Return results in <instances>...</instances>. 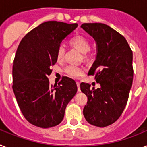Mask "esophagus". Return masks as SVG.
<instances>
[{"label": "esophagus", "mask_w": 147, "mask_h": 147, "mask_svg": "<svg viewBox=\"0 0 147 147\" xmlns=\"http://www.w3.org/2000/svg\"><path fill=\"white\" fill-rule=\"evenodd\" d=\"M76 86H77V90L78 92H80V82H76Z\"/></svg>", "instance_id": "1"}]
</instances>
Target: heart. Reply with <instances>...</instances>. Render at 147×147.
I'll use <instances>...</instances> for the list:
<instances>
[{"mask_svg": "<svg viewBox=\"0 0 147 147\" xmlns=\"http://www.w3.org/2000/svg\"><path fill=\"white\" fill-rule=\"evenodd\" d=\"M70 43L72 47L80 51L82 53H85V57H86V53L90 50V43L89 40L86 37L81 36V35H77L76 37H73L70 41ZM65 54V49L63 46H60L57 49L56 56L57 59L59 61L62 60L64 59ZM84 69L83 67L77 66H74V65H68L65 68V72L67 74L69 75L72 77H78L80 75L83 74Z\"/></svg>", "mask_w": 147, "mask_h": 147, "instance_id": "heart-1", "label": "heart"}]
</instances>
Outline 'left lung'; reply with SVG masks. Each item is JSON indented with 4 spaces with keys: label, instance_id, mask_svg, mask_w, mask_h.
<instances>
[{
    "label": "left lung",
    "instance_id": "left-lung-1",
    "mask_svg": "<svg viewBox=\"0 0 147 147\" xmlns=\"http://www.w3.org/2000/svg\"><path fill=\"white\" fill-rule=\"evenodd\" d=\"M85 31L96 42V59L88 75H94L100 88L82 82L88 98L83 115L89 124L106 127L119 118L128 101L133 81V53L122 35L102 23H84Z\"/></svg>",
    "mask_w": 147,
    "mask_h": 147
}]
</instances>
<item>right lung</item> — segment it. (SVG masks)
Wrapping results in <instances>:
<instances>
[{
  "instance_id": "obj_1",
  "label": "right lung",
  "mask_w": 147,
  "mask_h": 147,
  "mask_svg": "<svg viewBox=\"0 0 147 147\" xmlns=\"http://www.w3.org/2000/svg\"><path fill=\"white\" fill-rule=\"evenodd\" d=\"M78 25L46 22L23 37L13 65V89L23 116L43 128L60 124L66 107L77 92L75 81L63 77L49 84L51 65L57 61V49Z\"/></svg>"
}]
</instances>
